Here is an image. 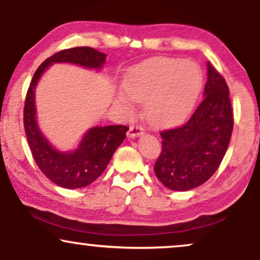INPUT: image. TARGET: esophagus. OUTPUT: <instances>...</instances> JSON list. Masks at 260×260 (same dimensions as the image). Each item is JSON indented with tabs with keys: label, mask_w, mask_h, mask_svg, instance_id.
<instances>
[{
	"label": "esophagus",
	"mask_w": 260,
	"mask_h": 260,
	"mask_svg": "<svg viewBox=\"0 0 260 260\" xmlns=\"http://www.w3.org/2000/svg\"><path fill=\"white\" fill-rule=\"evenodd\" d=\"M143 132H144V128L140 126V124H132L129 127L127 136L128 138H134V137H138L140 134H143Z\"/></svg>",
	"instance_id": "obj_1"
}]
</instances>
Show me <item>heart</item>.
Segmentation results:
<instances>
[{"mask_svg": "<svg viewBox=\"0 0 260 260\" xmlns=\"http://www.w3.org/2000/svg\"><path fill=\"white\" fill-rule=\"evenodd\" d=\"M203 85V73L183 58L148 61L129 71L124 89L137 101H145V116L155 126H171L183 120L194 105ZM123 103L131 98L121 94Z\"/></svg>", "mask_w": 260, "mask_h": 260, "instance_id": "heart-1", "label": "heart"}]
</instances>
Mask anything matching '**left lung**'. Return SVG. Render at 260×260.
I'll return each mask as SVG.
<instances>
[{
    "mask_svg": "<svg viewBox=\"0 0 260 260\" xmlns=\"http://www.w3.org/2000/svg\"><path fill=\"white\" fill-rule=\"evenodd\" d=\"M234 128L226 80L208 63L204 98L182 126L161 131L162 149L154 171L164 186L189 190L207 182L219 169Z\"/></svg>",
    "mask_w": 260,
    "mask_h": 260,
    "instance_id": "obj_1",
    "label": "left lung"
}]
</instances>
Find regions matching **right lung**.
Segmentation results:
<instances>
[{"label":"right lung","mask_w":260,"mask_h":260,"mask_svg":"<svg viewBox=\"0 0 260 260\" xmlns=\"http://www.w3.org/2000/svg\"><path fill=\"white\" fill-rule=\"evenodd\" d=\"M105 59V53L88 46L62 50L39 66L29 85L23 117L26 139L39 169L57 186L74 189L92 183L105 171L113 153L126 138L129 128L127 126L90 128L76 150L72 153H61L50 144L38 127L34 104L35 86L44 71L56 62H68L100 70Z\"/></svg>","instance_id":"1"}]
</instances>
